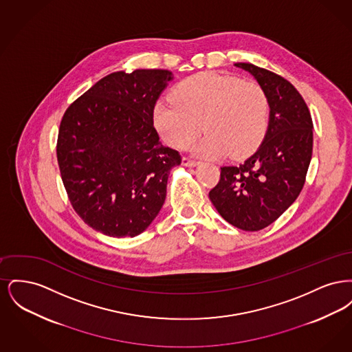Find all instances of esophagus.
<instances>
[{
  "label": "esophagus",
  "instance_id": "obj_1",
  "mask_svg": "<svg viewBox=\"0 0 352 352\" xmlns=\"http://www.w3.org/2000/svg\"><path fill=\"white\" fill-rule=\"evenodd\" d=\"M182 165L186 166V168H195V166L199 165V162H198V161H194V160H190V158H187V157H184V158H182Z\"/></svg>",
  "mask_w": 352,
  "mask_h": 352
}]
</instances>
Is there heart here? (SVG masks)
I'll return each mask as SVG.
<instances>
[{
    "label": "heart",
    "mask_w": 352,
    "mask_h": 352,
    "mask_svg": "<svg viewBox=\"0 0 352 352\" xmlns=\"http://www.w3.org/2000/svg\"><path fill=\"white\" fill-rule=\"evenodd\" d=\"M170 98L155 102L153 122L174 148H188L203 128L207 135L195 148L197 154L244 158L258 148L267 133L268 99L254 82L199 72L177 84Z\"/></svg>",
    "instance_id": "obj_1"
}]
</instances>
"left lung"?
I'll list each match as a JSON object with an SVG mask.
<instances>
[{
	"instance_id": "left-lung-1",
	"label": "left lung",
	"mask_w": 352,
	"mask_h": 352,
	"mask_svg": "<svg viewBox=\"0 0 352 352\" xmlns=\"http://www.w3.org/2000/svg\"><path fill=\"white\" fill-rule=\"evenodd\" d=\"M269 102L268 129L258 149L239 166L220 168L208 197L221 218L243 231H260L280 218L301 192L313 154V121L294 85L251 63Z\"/></svg>"
}]
</instances>
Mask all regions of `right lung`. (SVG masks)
I'll return each instance as SVG.
<instances>
[{"label": "right lung", "mask_w": 352, "mask_h": 352, "mask_svg": "<svg viewBox=\"0 0 352 352\" xmlns=\"http://www.w3.org/2000/svg\"><path fill=\"white\" fill-rule=\"evenodd\" d=\"M173 79L168 69L109 74L62 118V181L74 210L95 231L134 237L160 214L181 155L161 144L153 108Z\"/></svg>", "instance_id": "1"}]
</instances>
